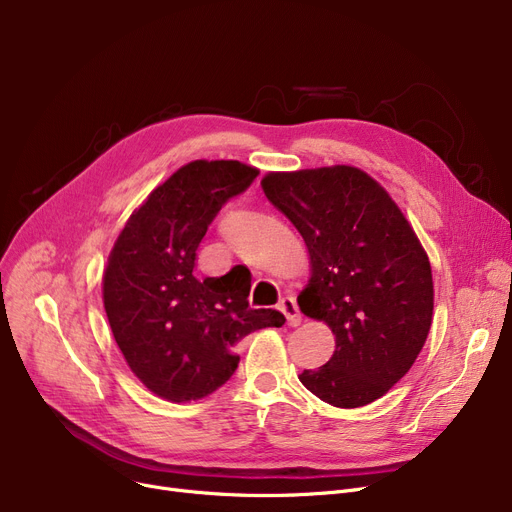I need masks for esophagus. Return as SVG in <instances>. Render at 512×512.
Returning a JSON list of instances; mask_svg holds the SVG:
<instances>
[{
	"instance_id": "obj_1",
	"label": "esophagus",
	"mask_w": 512,
	"mask_h": 512,
	"mask_svg": "<svg viewBox=\"0 0 512 512\" xmlns=\"http://www.w3.org/2000/svg\"><path fill=\"white\" fill-rule=\"evenodd\" d=\"M280 311L286 315V321H288V326H299L301 324V313H299V307H297V301H294L292 297H284L282 301H280Z\"/></svg>"
}]
</instances>
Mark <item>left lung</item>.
<instances>
[{
  "label": "left lung",
  "mask_w": 512,
  "mask_h": 512,
  "mask_svg": "<svg viewBox=\"0 0 512 512\" xmlns=\"http://www.w3.org/2000/svg\"><path fill=\"white\" fill-rule=\"evenodd\" d=\"M261 186L309 249L299 307L336 336L332 359L299 380L332 407L369 405L411 369L432 326L434 282L421 242L359 168L272 172Z\"/></svg>",
  "instance_id": "8db88e82"
}]
</instances>
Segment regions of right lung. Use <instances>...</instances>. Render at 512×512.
<instances>
[{
    "mask_svg": "<svg viewBox=\"0 0 512 512\" xmlns=\"http://www.w3.org/2000/svg\"><path fill=\"white\" fill-rule=\"evenodd\" d=\"M259 170L232 159H197L159 184L130 215L103 272V307L132 373L157 396L197 400L238 367L236 344L284 326L276 309H251V272L193 276L199 242L228 199Z\"/></svg>",
    "mask_w": 512,
    "mask_h": 512,
    "instance_id": "1",
    "label": "right lung"
}]
</instances>
